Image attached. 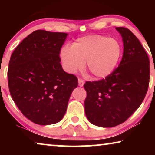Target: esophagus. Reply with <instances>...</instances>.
Here are the masks:
<instances>
[{"label": "esophagus", "mask_w": 155, "mask_h": 155, "mask_svg": "<svg viewBox=\"0 0 155 155\" xmlns=\"http://www.w3.org/2000/svg\"><path fill=\"white\" fill-rule=\"evenodd\" d=\"M84 83V80H82V79H79L78 80V84H79L80 87H82L83 86V84Z\"/></svg>", "instance_id": "esophagus-1"}]
</instances>
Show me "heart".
Here are the masks:
<instances>
[{"instance_id":"1","label":"heart","mask_w":155,"mask_h":155,"mask_svg":"<svg viewBox=\"0 0 155 155\" xmlns=\"http://www.w3.org/2000/svg\"><path fill=\"white\" fill-rule=\"evenodd\" d=\"M122 51L121 44L115 38L95 35L80 38L71 46H63L60 57L68 73L82 71L86 63L88 71L94 77L105 78L115 71Z\"/></svg>"}]
</instances>
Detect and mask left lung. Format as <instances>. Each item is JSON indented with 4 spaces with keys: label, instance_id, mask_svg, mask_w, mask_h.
<instances>
[{
    "label": "left lung",
    "instance_id": "left-lung-1",
    "mask_svg": "<svg viewBox=\"0 0 155 155\" xmlns=\"http://www.w3.org/2000/svg\"><path fill=\"white\" fill-rule=\"evenodd\" d=\"M116 29L124 42L119 65L108 77L84 84L87 118L104 128L126 121L143 102L150 83V59L145 48L130 29Z\"/></svg>",
    "mask_w": 155,
    "mask_h": 155
}]
</instances>
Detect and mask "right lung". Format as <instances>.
<instances>
[{"label": "right lung", "instance_id": "right-lung-1", "mask_svg": "<svg viewBox=\"0 0 155 155\" xmlns=\"http://www.w3.org/2000/svg\"><path fill=\"white\" fill-rule=\"evenodd\" d=\"M67 34L36 30L12 52L8 70L14 102L35 124L50 125L62 119L78 78L63 70L61 48Z\"/></svg>", "mask_w": 155, "mask_h": 155}]
</instances>
